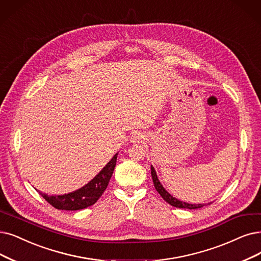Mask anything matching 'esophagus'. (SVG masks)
I'll use <instances>...</instances> for the list:
<instances>
[{"label":"esophagus","mask_w":261,"mask_h":261,"mask_svg":"<svg viewBox=\"0 0 261 261\" xmlns=\"http://www.w3.org/2000/svg\"><path fill=\"white\" fill-rule=\"evenodd\" d=\"M142 139H144L143 135H141V134L137 133V134H134V135H133V137H132V142H139V141H141Z\"/></svg>","instance_id":"esophagus-1"}]
</instances>
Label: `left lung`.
<instances>
[{"mask_svg":"<svg viewBox=\"0 0 261 261\" xmlns=\"http://www.w3.org/2000/svg\"><path fill=\"white\" fill-rule=\"evenodd\" d=\"M151 174H152V179H153L155 190L158 191V193L162 196V198L166 202H168L169 204H171L175 207H180V209H190V210L199 209V207H202L204 205V203L196 204V203H189L185 201H181L179 199H176V198L173 197L172 195H170L168 192L166 191V189L162 185V183L160 182V180L158 178V174H156V171L152 165H151Z\"/></svg>","mask_w":261,"mask_h":261,"instance_id":"1","label":"left lung"}]
</instances>
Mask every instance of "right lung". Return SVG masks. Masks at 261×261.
Returning a JSON list of instances; mask_svg holds the SVG:
<instances>
[{
  "mask_svg": "<svg viewBox=\"0 0 261 261\" xmlns=\"http://www.w3.org/2000/svg\"><path fill=\"white\" fill-rule=\"evenodd\" d=\"M117 158L118 153L114 154L110 162L103 167L94 178L77 191L56 196H49L39 191L37 192L43 196L47 202H49L58 210L77 211L86 209V207L94 204L107 189L114 170V167H116L117 164Z\"/></svg>",
  "mask_w": 261,
  "mask_h": 261,
  "instance_id": "obj_1",
  "label": "right lung"
}]
</instances>
